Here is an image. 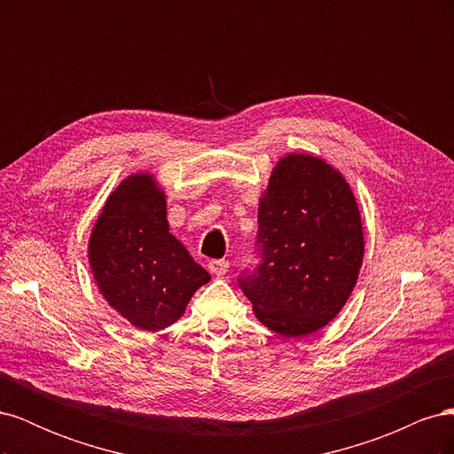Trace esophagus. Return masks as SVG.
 <instances>
[{"label": "esophagus", "mask_w": 454, "mask_h": 454, "mask_svg": "<svg viewBox=\"0 0 454 454\" xmlns=\"http://www.w3.org/2000/svg\"><path fill=\"white\" fill-rule=\"evenodd\" d=\"M208 269L215 277H223V274L229 270V261L225 259H212L208 263Z\"/></svg>", "instance_id": "esophagus-1"}]
</instances>
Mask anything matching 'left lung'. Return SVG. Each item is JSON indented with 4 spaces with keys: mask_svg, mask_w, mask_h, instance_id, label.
I'll use <instances>...</instances> for the list:
<instances>
[{
    "mask_svg": "<svg viewBox=\"0 0 454 454\" xmlns=\"http://www.w3.org/2000/svg\"><path fill=\"white\" fill-rule=\"evenodd\" d=\"M261 265L240 278L255 318L305 337L348 301L364 261V227L348 182L324 159L290 153L272 168L257 210Z\"/></svg>",
    "mask_w": 454,
    "mask_h": 454,
    "instance_id": "1",
    "label": "left lung"
}]
</instances>
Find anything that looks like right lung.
<instances>
[{
    "label": "right lung",
    "instance_id": "add662e5",
    "mask_svg": "<svg viewBox=\"0 0 454 454\" xmlns=\"http://www.w3.org/2000/svg\"><path fill=\"white\" fill-rule=\"evenodd\" d=\"M89 263L107 305L144 332L180 320L210 280L170 232L167 195L147 172L130 174L107 197L90 231Z\"/></svg>",
    "mask_w": 454,
    "mask_h": 454
}]
</instances>
